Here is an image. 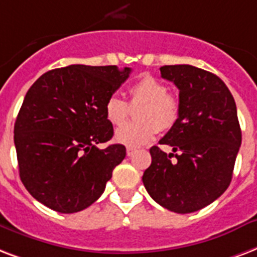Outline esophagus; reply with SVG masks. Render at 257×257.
Wrapping results in <instances>:
<instances>
[{
    "label": "esophagus",
    "mask_w": 257,
    "mask_h": 257,
    "mask_svg": "<svg viewBox=\"0 0 257 257\" xmlns=\"http://www.w3.org/2000/svg\"><path fill=\"white\" fill-rule=\"evenodd\" d=\"M135 151H137V149H135V147H133V146H128L126 149V153H127V156L128 157H131L133 156V154H134Z\"/></svg>",
    "instance_id": "esophagus-1"
}]
</instances>
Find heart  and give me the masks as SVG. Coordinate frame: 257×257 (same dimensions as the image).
<instances>
[{"label": "heart", "instance_id": "obj_1", "mask_svg": "<svg viewBox=\"0 0 257 257\" xmlns=\"http://www.w3.org/2000/svg\"><path fill=\"white\" fill-rule=\"evenodd\" d=\"M130 101L127 103L112 95L104 103V115L112 126H122L130 115V106L138 107L137 119L115 133V139L127 146H139L153 141L160 130H170L180 116V101L168 92L165 83L146 75L135 81L128 89Z\"/></svg>", "mask_w": 257, "mask_h": 257}]
</instances>
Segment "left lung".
<instances>
[{"mask_svg": "<svg viewBox=\"0 0 257 257\" xmlns=\"http://www.w3.org/2000/svg\"><path fill=\"white\" fill-rule=\"evenodd\" d=\"M161 76L180 91V116L160 141L173 153L151 147L142 181L161 206L192 213L217 200L232 181L241 145L236 103L220 77L193 65H164Z\"/></svg>", "mask_w": 257, "mask_h": 257, "instance_id": "1", "label": "left lung"}]
</instances>
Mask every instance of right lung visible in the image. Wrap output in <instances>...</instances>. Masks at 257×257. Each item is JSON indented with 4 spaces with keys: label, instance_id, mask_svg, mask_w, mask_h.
<instances>
[{
    "label": "right lung",
    "instance_id": "obj_1",
    "mask_svg": "<svg viewBox=\"0 0 257 257\" xmlns=\"http://www.w3.org/2000/svg\"><path fill=\"white\" fill-rule=\"evenodd\" d=\"M131 69L73 64L48 71L25 95L15 123L20 178L36 200L60 213L88 208L126 157L123 145L99 149L114 127L104 103Z\"/></svg>",
    "mask_w": 257,
    "mask_h": 257
}]
</instances>
